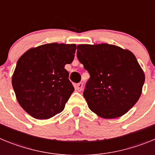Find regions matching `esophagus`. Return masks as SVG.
Returning a JSON list of instances; mask_svg holds the SVG:
<instances>
[{
    "label": "esophagus",
    "mask_w": 155,
    "mask_h": 155,
    "mask_svg": "<svg viewBox=\"0 0 155 155\" xmlns=\"http://www.w3.org/2000/svg\"><path fill=\"white\" fill-rule=\"evenodd\" d=\"M75 88H76L77 91H81L82 88H83V83H78V84L76 85Z\"/></svg>",
    "instance_id": "1"
}]
</instances>
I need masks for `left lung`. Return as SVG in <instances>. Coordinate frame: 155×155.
Instances as JSON below:
<instances>
[{
    "label": "left lung",
    "instance_id": "left-lung-1",
    "mask_svg": "<svg viewBox=\"0 0 155 155\" xmlns=\"http://www.w3.org/2000/svg\"><path fill=\"white\" fill-rule=\"evenodd\" d=\"M77 57L90 74L83 95L89 109L104 119L127 113L137 102L145 81L134 53L115 45L80 44Z\"/></svg>",
    "mask_w": 155,
    "mask_h": 155
}]
</instances>
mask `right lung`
Returning <instances> with one entry per match:
<instances>
[{
	"instance_id": "obj_1",
	"label": "right lung",
	"mask_w": 155,
	"mask_h": 155,
	"mask_svg": "<svg viewBox=\"0 0 155 155\" xmlns=\"http://www.w3.org/2000/svg\"><path fill=\"white\" fill-rule=\"evenodd\" d=\"M75 44L48 43L27 50L18 61L12 83L18 102L37 120L61 113L74 87L64 68L74 58Z\"/></svg>"
}]
</instances>
